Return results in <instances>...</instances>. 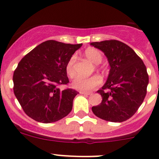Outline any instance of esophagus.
Returning a JSON list of instances; mask_svg holds the SVG:
<instances>
[{
  "mask_svg": "<svg viewBox=\"0 0 159 159\" xmlns=\"http://www.w3.org/2000/svg\"><path fill=\"white\" fill-rule=\"evenodd\" d=\"M80 93L81 95H92V92H80Z\"/></svg>",
  "mask_w": 159,
  "mask_h": 159,
  "instance_id": "1",
  "label": "esophagus"
}]
</instances>
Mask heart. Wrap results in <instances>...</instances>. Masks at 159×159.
Instances as JSON below:
<instances>
[{
	"label": "heart",
	"mask_w": 159,
	"mask_h": 159,
	"mask_svg": "<svg viewBox=\"0 0 159 159\" xmlns=\"http://www.w3.org/2000/svg\"><path fill=\"white\" fill-rule=\"evenodd\" d=\"M84 54L88 59L95 64H100L102 60V56L100 52L94 48H88L85 50ZM75 57L72 56L67 61L66 65V71L67 75L72 78L75 74ZM102 82V80L99 75H94L90 77H84L82 75H77L72 81V87L80 91H90L96 87L99 86Z\"/></svg>",
	"instance_id": "obj_1"
}]
</instances>
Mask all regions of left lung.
Masks as SVG:
<instances>
[{"label": "left lung", "mask_w": 159, "mask_h": 159, "mask_svg": "<svg viewBox=\"0 0 159 159\" xmlns=\"http://www.w3.org/2000/svg\"><path fill=\"white\" fill-rule=\"evenodd\" d=\"M91 45L104 52L111 67L107 80L97 92L102 102L92 107V111L106 121H126L134 116L147 95V67L134 50L121 41L92 42Z\"/></svg>", "instance_id": "obj_1"}]
</instances>
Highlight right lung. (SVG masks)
<instances>
[{
	"instance_id": "1",
	"label": "right lung",
	"mask_w": 159,
	"mask_h": 159,
	"mask_svg": "<svg viewBox=\"0 0 159 159\" xmlns=\"http://www.w3.org/2000/svg\"><path fill=\"white\" fill-rule=\"evenodd\" d=\"M82 43L47 40L25 55L14 71L13 92L25 114L43 123L57 122L72 109L78 92L61 90L67 84L66 65Z\"/></svg>"
}]
</instances>
